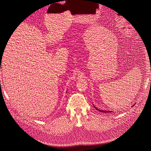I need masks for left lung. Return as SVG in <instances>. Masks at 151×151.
<instances>
[{"label":"left lung","instance_id":"8db88e82","mask_svg":"<svg viewBox=\"0 0 151 151\" xmlns=\"http://www.w3.org/2000/svg\"><path fill=\"white\" fill-rule=\"evenodd\" d=\"M95 107V106H94ZM95 108H96L97 110H99V111H100V112H103V113H111L112 111H101V110H100V109H99L98 108H97L96 107H95Z\"/></svg>","mask_w":151,"mask_h":151}]
</instances>
